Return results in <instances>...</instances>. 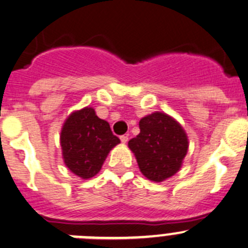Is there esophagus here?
<instances>
[{
  "mask_svg": "<svg viewBox=\"0 0 248 248\" xmlns=\"http://www.w3.org/2000/svg\"><path fill=\"white\" fill-rule=\"evenodd\" d=\"M120 141H122V143H126L129 141V138L126 135H122L120 136Z\"/></svg>",
  "mask_w": 248,
  "mask_h": 248,
  "instance_id": "34e87169",
  "label": "esophagus"
}]
</instances>
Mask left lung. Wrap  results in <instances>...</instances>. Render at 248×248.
Returning <instances> with one entry per match:
<instances>
[{
  "label": "left lung",
  "instance_id": "left-lung-1",
  "mask_svg": "<svg viewBox=\"0 0 248 248\" xmlns=\"http://www.w3.org/2000/svg\"><path fill=\"white\" fill-rule=\"evenodd\" d=\"M140 134L128 142L140 171L162 183L180 170L188 150L187 134L180 123L164 112H153L139 122Z\"/></svg>",
  "mask_w": 248,
  "mask_h": 248
}]
</instances>
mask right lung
<instances>
[{"label":"right lung","mask_w":248,"mask_h":248,"mask_svg":"<svg viewBox=\"0 0 248 248\" xmlns=\"http://www.w3.org/2000/svg\"><path fill=\"white\" fill-rule=\"evenodd\" d=\"M60 141L65 167L84 180L101 170L108 153L120 143L109 123L98 118L93 107H84L68 115Z\"/></svg>","instance_id":"right-lung-1"}]
</instances>
